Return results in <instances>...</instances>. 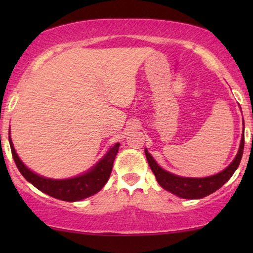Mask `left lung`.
I'll use <instances>...</instances> for the list:
<instances>
[{"mask_svg": "<svg viewBox=\"0 0 253 253\" xmlns=\"http://www.w3.org/2000/svg\"><path fill=\"white\" fill-rule=\"evenodd\" d=\"M244 150V137L242 138L240 150L234 161L228 166V167L219 174L210 176V177L204 178H190V177H181L176 176L170 172L166 171L159 166L152 155L145 150L147 162L155 175V178L159 184L167 191L174 193V195L181 197L184 199H199L211 195L217 189H220L228 179H229L236 170L238 165H240L242 155Z\"/></svg>", "mask_w": 253, "mask_h": 253, "instance_id": "left-lung-1", "label": "left lung"}]
</instances>
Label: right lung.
Masks as SVG:
<instances>
[{
	"label": "right lung",
	"mask_w": 253,
	"mask_h": 253,
	"mask_svg": "<svg viewBox=\"0 0 253 253\" xmlns=\"http://www.w3.org/2000/svg\"><path fill=\"white\" fill-rule=\"evenodd\" d=\"M9 141L15 164L17 168L19 169L20 174L26 178V181H29L40 191L47 193L48 196L64 200V202H78V200L85 199L99 192L108 181L113 169L114 160H115L120 147V143L114 145L108 151V153L102 158V160H100L95 167H93L91 170L84 175L69 179H50L41 177V176L31 171L20 161L10 138Z\"/></svg>",
	"instance_id": "right-lung-1"
}]
</instances>
